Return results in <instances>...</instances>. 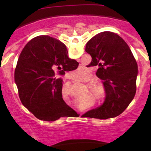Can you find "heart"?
Returning <instances> with one entry per match:
<instances>
[{"mask_svg": "<svg viewBox=\"0 0 151 151\" xmlns=\"http://www.w3.org/2000/svg\"><path fill=\"white\" fill-rule=\"evenodd\" d=\"M81 73V72L79 70H77L75 72V74H80ZM89 89L96 99L99 100V101H104L106 98V90L103 86L101 84H93V85L90 86ZM81 100L82 99L79 100L78 101H81Z\"/></svg>", "mask_w": 151, "mask_h": 151, "instance_id": "1", "label": "heart"}]
</instances>
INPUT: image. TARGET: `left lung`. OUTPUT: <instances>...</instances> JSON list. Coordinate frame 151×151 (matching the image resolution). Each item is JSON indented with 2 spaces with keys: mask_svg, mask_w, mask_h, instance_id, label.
I'll list each match as a JSON object with an SVG mask.
<instances>
[{
  "mask_svg": "<svg viewBox=\"0 0 151 151\" xmlns=\"http://www.w3.org/2000/svg\"><path fill=\"white\" fill-rule=\"evenodd\" d=\"M85 51L91 57L89 67H97L96 75L103 81V104L88 111L84 117L107 119L120 115L134 98L138 66L129 45L118 35L102 32L90 39Z\"/></svg>",
  "mask_w": 151,
  "mask_h": 151,
  "instance_id": "obj_1",
  "label": "left lung"
}]
</instances>
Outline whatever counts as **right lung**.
<instances>
[{"instance_id": "obj_1", "label": "right lung", "mask_w": 151, "mask_h": 151, "mask_svg": "<svg viewBox=\"0 0 151 151\" xmlns=\"http://www.w3.org/2000/svg\"><path fill=\"white\" fill-rule=\"evenodd\" d=\"M67 54L65 44L48 35L34 37L20 53L15 70L19 97L40 120L55 121L75 112L62 99L58 78L79 65Z\"/></svg>"}]
</instances>
